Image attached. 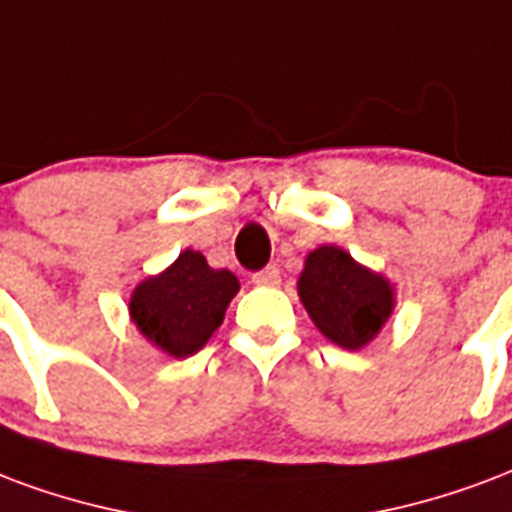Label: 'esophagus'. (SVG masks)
Segmentation results:
<instances>
[{
	"label": "esophagus",
	"mask_w": 512,
	"mask_h": 512,
	"mask_svg": "<svg viewBox=\"0 0 512 512\" xmlns=\"http://www.w3.org/2000/svg\"><path fill=\"white\" fill-rule=\"evenodd\" d=\"M252 282L260 287H276L282 282V274H279V268L276 266H266L263 271H255V274H252Z\"/></svg>",
	"instance_id": "esophagus-1"
}]
</instances>
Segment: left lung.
Returning <instances> with one entry per match:
<instances>
[{
  "mask_svg": "<svg viewBox=\"0 0 512 512\" xmlns=\"http://www.w3.org/2000/svg\"><path fill=\"white\" fill-rule=\"evenodd\" d=\"M298 295L314 325L344 350L372 342L393 309L391 285L339 246H320L306 257Z\"/></svg>",
  "mask_w": 512,
  "mask_h": 512,
  "instance_id": "left-lung-1",
  "label": "left lung"
}]
</instances>
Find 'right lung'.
I'll return each instance as SVG.
<instances>
[{
	"label": "right lung",
	"mask_w": 512,
	"mask_h": 512,
	"mask_svg": "<svg viewBox=\"0 0 512 512\" xmlns=\"http://www.w3.org/2000/svg\"><path fill=\"white\" fill-rule=\"evenodd\" d=\"M238 279L230 271H214L200 252H181L165 274L135 287L130 301L132 323L140 333L173 358L198 352L217 331Z\"/></svg>",
	"instance_id": "obj_1"
}]
</instances>
